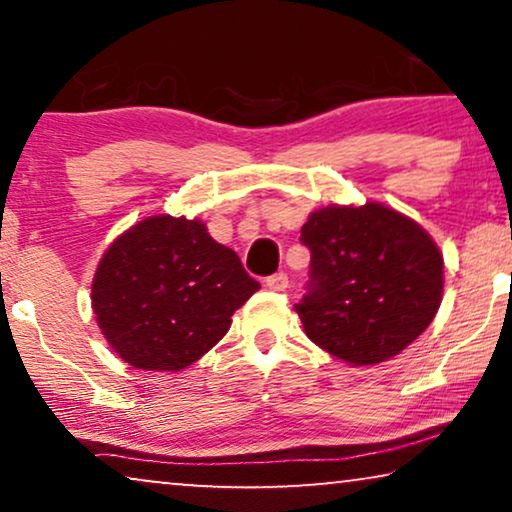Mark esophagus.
Masks as SVG:
<instances>
[{"label":"esophagus","mask_w":512,"mask_h":512,"mask_svg":"<svg viewBox=\"0 0 512 512\" xmlns=\"http://www.w3.org/2000/svg\"><path fill=\"white\" fill-rule=\"evenodd\" d=\"M265 286L272 291H284L289 286V277H286V272H275V275L265 279Z\"/></svg>","instance_id":"1"}]
</instances>
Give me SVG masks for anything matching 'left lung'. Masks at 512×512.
I'll return each mask as SVG.
<instances>
[{"instance_id": "8db88e82", "label": "left lung", "mask_w": 512, "mask_h": 512, "mask_svg": "<svg viewBox=\"0 0 512 512\" xmlns=\"http://www.w3.org/2000/svg\"><path fill=\"white\" fill-rule=\"evenodd\" d=\"M310 282L296 312L314 345L352 363L387 361L417 340L443 296L436 242L394 209L326 207L300 230Z\"/></svg>"}]
</instances>
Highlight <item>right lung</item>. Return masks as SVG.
I'll return each mask as SVG.
<instances>
[{
	"label": "right lung",
	"instance_id": "right-lung-1",
	"mask_svg": "<svg viewBox=\"0 0 512 512\" xmlns=\"http://www.w3.org/2000/svg\"><path fill=\"white\" fill-rule=\"evenodd\" d=\"M261 284L200 221L151 216L107 249L93 279L104 338L130 366L177 370L207 354Z\"/></svg>",
	"mask_w": 512,
	"mask_h": 512
}]
</instances>
